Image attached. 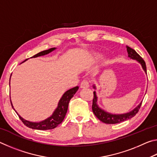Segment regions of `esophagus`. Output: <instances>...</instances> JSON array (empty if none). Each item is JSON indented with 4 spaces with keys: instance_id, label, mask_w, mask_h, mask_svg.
I'll use <instances>...</instances> for the list:
<instances>
[{
    "instance_id": "obj_1",
    "label": "esophagus",
    "mask_w": 157,
    "mask_h": 157,
    "mask_svg": "<svg viewBox=\"0 0 157 157\" xmlns=\"http://www.w3.org/2000/svg\"><path fill=\"white\" fill-rule=\"evenodd\" d=\"M80 87L82 89H86L89 87V82L88 80H83L80 84Z\"/></svg>"
}]
</instances>
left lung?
<instances>
[{
    "label": "left lung",
    "instance_id": "obj_1",
    "mask_svg": "<svg viewBox=\"0 0 157 157\" xmlns=\"http://www.w3.org/2000/svg\"><path fill=\"white\" fill-rule=\"evenodd\" d=\"M127 48V51L128 53V57L130 59H134L137 61L140 65H141L143 71H145V73L147 74V70H146V65L145 61L142 59V57L138 54V53L135 51L134 49L131 48L129 46H126ZM94 89H96L95 85L93 86ZM94 99H93V105H92V110L93 112L95 114V116L99 119L100 121H102V123L106 124H116L121 123L124 121L129 120L133 118L139 111V109L141 106L142 102L135 107L134 109L132 110L129 112H127L125 113H121V114H113L109 112L105 111L104 109H102L98 105V97L96 95V92H94Z\"/></svg>",
    "mask_w": 157,
    "mask_h": 157
}]
</instances>
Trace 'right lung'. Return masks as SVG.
Instances as JSON below:
<instances>
[{"instance_id": "add662e5", "label": "right lung", "mask_w": 157, "mask_h": 157, "mask_svg": "<svg viewBox=\"0 0 157 157\" xmlns=\"http://www.w3.org/2000/svg\"><path fill=\"white\" fill-rule=\"evenodd\" d=\"M56 49V48H52L48 50H44V51L40 52L37 53L36 55H34L33 57L30 58H35L40 56H44L45 55L48 54V53L52 52L53 50ZM26 60L23 61V62H25ZM22 62V63H23ZM79 89V86H75L74 88H72L71 89L66 91L64 94H63L62 98H60V100L58 102L57 107L55 109V111H53V113L51 116L48 118L45 119V120L40 121V122H31L25 120V119L23 118L19 114H18L17 111L16 113L18 114V117H19L21 121L23 122L25 126H27L29 128H32L34 129H39V130H47V129H54L55 127H57L60 123H62V122L63 121V119L65 118L66 113L67 112L68 107V103L70 102V100L73 97V95H75V93L78 91ZM11 101V100H10ZM11 105L12 108L14 109L13 107L12 101H11ZM14 110H15L14 109Z\"/></svg>"}]
</instances>
